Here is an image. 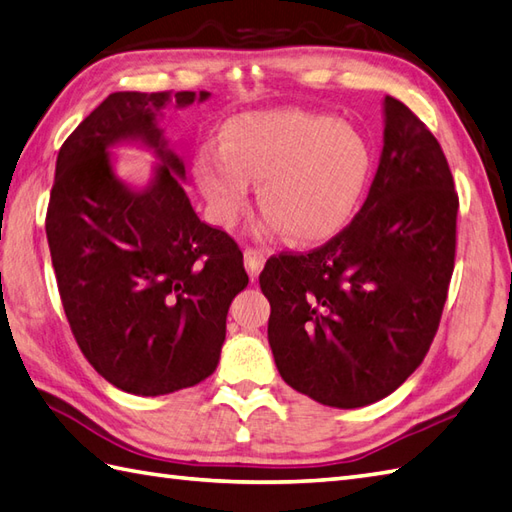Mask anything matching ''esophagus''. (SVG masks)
<instances>
[{
  "instance_id": "34e87169",
  "label": "esophagus",
  "mask_w": 512,
  "mask_h": 512,
  "mask_svg": "<svg viewBox=\"0 0 512 512\" xmlns=\"http://www.w3.org/2000/svg\"><path fill=\"white\" fill-rule=\"evenodd\" d=\"M243 256H245L247 274L252 276V280H254L260 274V269H263V265H265V252H263V249H258V247L247 245L243 249Z\"/></svg>"
}]
</instances>
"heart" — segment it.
<instances>
[{
  "instance_id": "b5f03b06",
  "label": "heart",
  "mask_w": 512,
  "mask_h": 512,
  "mask_svg": "<svg viewBox=\"0 0 512 512\" xmlns=\"http://www.w3.org/2000/svg\"><path fill=\"white\" fill-rule=\"evenodd\" d=\"M370 166V146L355 127L324 113L276 109L234 118L225 144L203 151L195 170L221 225H234L245 212L254 179L267 227L313 241L346 221Z\"/></svg>"
}]
</instances>
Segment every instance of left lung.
I'll list each match as a JSON object with an SVG mask.
<instances>
[{
  "label": "left lung",
  "instance_id": "8db88e82",
  "mask_svg": "<svg viewBox=\"0 0 512 512\" xmlns=\"http://www.w3.org/2000/svg\"><path fill=\"white\" fill-rule=\"evenodd\" d=\"M458 192L438 140L385 96L383 153L361 210L311 252L260 274L280 377L331 407L392 394L434 342L456 265Z\"/></svg>",
  "mask_w": 512,
  "mask_h": 512
}]
</instances>
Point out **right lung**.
<instances>
[{
  "label": "right lung",
  "instance_id": "1",
  "mask_svg": "<svg viewBox=\"0 0 512 512\" xmlns=\"http://www.w3.org/2000/svg\"><path fill=\"white\" fill-rule=\"evenodd\" d=\"M208 92H116L78 124L56 157L45 234L52 267L85 359L116 388L170 394L217 370L227 309L247 287L234 238L203 223L166 149L157 116ZM155 145L163 166L149 189L112 177L106 149Z\"/></svg>",
  "mask_w": 512,
  "mask_h": 512
}]
</instances>
